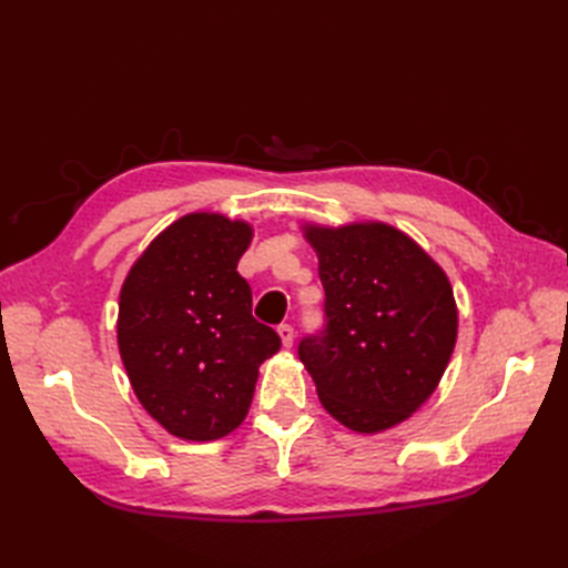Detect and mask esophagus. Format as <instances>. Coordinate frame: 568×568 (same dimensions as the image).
Segmentation results:
<instances>
[{
	"instance_id": "34e87169",
	"label": "esophagus",
	"mask_w": 568,
	"mask_h": 568,
	"mask_svg": "<svg viewBox=\"0 0 568 568\" xmlns=\"http://www.w3.org/2000/svg\"><path fill=\"white\" fill-rule=\"evenodd\" d=\"M277 332H280V336H282V343H284V348H291L294 346V326L291 324H280L277 326Z\"/></svg>"
}]
</instances>
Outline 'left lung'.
<instances>
[{
    "mask_svg": "<svg viewBox=\"0 0 568 568\" xmlns=\"http://www.w3.org/2000/svg\"><path fill=\"white\" fill-rule=\"evenodd\" d=\"M305 236L320 257L324 324L301 338V363L334 419L359 434L384 432L419 409L450 363V282L409 236L382 222L307 227Z\"/></svg>",
    "mask_w": 568,
    "mask_h": 568,
    "instance_id": "obj_1",
    "label": "left lung"
}]
</instances>
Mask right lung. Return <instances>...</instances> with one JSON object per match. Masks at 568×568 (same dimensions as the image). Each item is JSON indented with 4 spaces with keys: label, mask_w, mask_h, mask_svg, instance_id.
<instances>
[{
    "label": "right lung",
    "mask_w": 568,
    "mask_h": 568,
    "mask_svg": "<svg viewBox=\"0 0 568 568\" xmlns=\"http://www.w3.org/2000/svg\"><path fill=\"white\" fill-rule=\"evenodd\" d=\"M242 220L192 213L151 242L120 291L118 348L136 398L170 434L215 440L244 422L280 334L251 313L236 272Z\"/></svg>",
    "instance_id": "right-lung-1"
}]
</instances>
